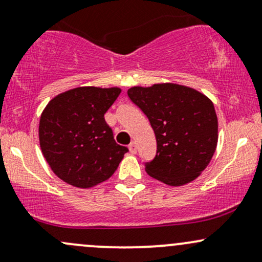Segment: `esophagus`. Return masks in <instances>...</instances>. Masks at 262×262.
<instances>
[{
    "label": "esophagus",
    "mask_w": 262,
    "mask_h": 262,
    "mask_svg": "<svg viewBox=\"0 0 262 262\" xmlns=\"http://www.w3.org/2000/svg\"><path fill=\"white\" fill-rule=\"evenodd\" d=\"M129 151L132 152V154H137V144L134 143V141H132L130 144H129Z\"/></svg>",
    "instance_id": "obj_1"
}]
</instances>
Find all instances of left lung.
Returning a JSON list of instances; mask_svg holds the SVG:
<instances>
[{
    "mask_svg": "<svg viewBox=\"0 0 262 262\" xmlns=\"http://www.w3.org/2000/svg\"><path fill=\"white\" fill-rule=\"evenodd\" d=\"M128 97L148 117L155 133L156 155L145 162L148 175L170 186L197 179L217 148L218 118L212 101L176 83L132 87Z\"/></svg>",
    "mask_w": 262,
    "mask_h": 262,
    "instance_id": "8db88e82",
    "label": "left lung"
}]
</instances>
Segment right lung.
<instances>
[{
	"instance_id": "obj_1",
	"label": "right lung",
	"mask_w": 262,
	"mask_h": 262,
	"mask_svg": "<svg viewBox=\"0 0 262 262\" xmlns=\"http://www.w3.org/2000/svg\"><path fill=\"white\" fill-rule=\"evenodd\" d=\"M119 93L118 87H77L45 107L39 122L41 152L62 181L89 188L117 170L128 148L116 143L104 113Z\"/></svg>"
}]
</instances>
